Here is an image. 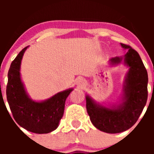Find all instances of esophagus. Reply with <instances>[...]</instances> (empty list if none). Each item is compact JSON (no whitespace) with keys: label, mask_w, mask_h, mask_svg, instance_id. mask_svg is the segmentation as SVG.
<instances>
[{"label":"esophagus","mask_w":154,"mask_h":154,"mask_svg":"<svg viewBox=\"0 0 154 154\" xmlns=\"http://www.w3.org/2000/svg\"><path fill=\"white\" fill-rule=\"evenodd\" d=\"M78 83L80 86H83V85H84V81H83V80H82V79H80V80H78Z\"/></svg>","instance_id":"esophagus-1"}]
</instances>
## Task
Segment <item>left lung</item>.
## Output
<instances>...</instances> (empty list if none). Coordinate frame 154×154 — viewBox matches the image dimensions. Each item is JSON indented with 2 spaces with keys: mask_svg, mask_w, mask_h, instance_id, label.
Here are the masks:
<instances>
[{
  "mask_svg": "<svg viewBox=\"0 0 154 154\" xmlns=\"http://www.w3.org/2000/svg\"><path fill=\"white\" fill-rule=\"evenodd\" d=\"M121 45L127 49L124 57L130 67L125 86L123 102L119 106L107 108L94 103L89 96L86 97V109L91 123L100 131L107 133H122L136 124L147 99V72L137 51L130 45ZM122 57L110 59L112 64H119Z\"/></svg>",
  "mask_w": 154,
  "mask_h": 154,
  "instance_id": "obj_1",
  "label": "left lung"
}]
</instances>
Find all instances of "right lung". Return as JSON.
I'll return each mask as SVG.
<instances>
[{
  "instance_id": "right-lung-1",
  "label": "right lung",
  "mask_w": 154,
  "mask_h": 154,
  "mask_svg": "<svg viewBox=\"0 0 154 154\" xmlns=\"http://www.w3.org/2000/svg\"><path fill=\"white\" fill-rule=\"evenodd\" d=\"M27 48L21 50L11 63L7 85V101L18 125L38 134L51 133L58 127L64 113L66 100L73 89L57 93L42 102L31 100L26 93L19 72L21 59Z\"/></svg>"
}]
</instances>
